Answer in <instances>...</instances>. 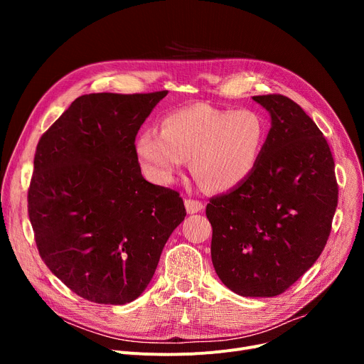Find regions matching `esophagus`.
Here are the masks:
<instances>
[{"instance_id": "1", "label": "esophagus", "mask_w": 364, "mask_h": 364, "mask_svg": "<svg viewBox=\"0 0 364 364\" xmlns=\"http://www.w3.org/2000/svg\"><path fill=\"white\" fill-rule=\"evenodd\" d=\"M184 205H186V209L188 214H198L203 209V203L199 200H193V199H186Z\"/></svg>"}]
</instances>
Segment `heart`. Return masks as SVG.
<instances>
[{"mask_svg":"<svg viewBox=\"0 0 364 364\" xmlns=\"http://www.w3.org/2000/svg\"><path fill=\"white\" fill-rule=\"evenodd\" d=\"M265 140V127L252 110H221L193 105L168 113L162 132L143 129L136 153L147 174L171 183L192 159L195 178L209 192H227L247 178Z\"/></svg>","mask_w":364,"mask_h":364,"instance_id":"b5f03b06","label":"heart"}]
</instances>
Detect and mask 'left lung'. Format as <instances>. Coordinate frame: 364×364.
Here are the masks:
<instances>
[{"label": "left lung", "instance_id": "obj_1", "mask_svg": "<svg viewBox=\"0 0 364 364\" xmlns=\"http://www.w3.org/2000/svg\"><path fill=\"white\" fill-rule=\"evenodd\" d=\"M270 113L252 172L206 205L215 273L240 296L283 294L320 257L338 205L335 162L326 139L295 102L254 95Z\"/></svg>", "mask_w": 364, "mask_h": 364}]
</instances>
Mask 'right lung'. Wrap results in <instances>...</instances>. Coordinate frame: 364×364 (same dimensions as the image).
Listing matches in <instances>:
<instances>
[{
	"label": "right lung",
	"mask_w": 364,
	"mask_h": 364,
	"mask_svg": "<svg viewBox=\"0 0 364 364\" xmlns=\"http://www.w3.org/2000/svg\"><path fill=\"white\" fill-rule=\"evenodd\" d=\"M166 94L81 95L36 146L28 213L38 251L91 302L139 298L186 217L177 192L144 180L134 144Z\"/></svg>",
	"instance_id": "right-lung-1"
}]
</instances>
